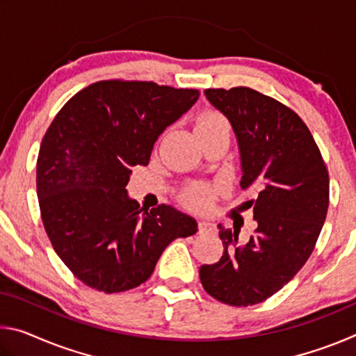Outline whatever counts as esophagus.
Returning <instances> with one entry per match:
<instances>
[{
    "mask_svg": "<svg viewBox=\"0 0 356 356\" xmlns=\"http://www.w3.org/2000/svg\"><path fill=\"white\" fill-rule=\"evenodd\" d=\"M197 229H200V232H213L215 225L207 220H201L200 222H197Z\"/></svg>",
    "mask_w": 356,
    "mask_h": 356,
    "instance_id": "esophagus-1",
    "label": "esophagus"
}]
</instances>
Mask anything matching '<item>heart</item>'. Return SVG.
Here are the masks:
<instances>
[{
    "instance_id": "1",
    "label": "heart",
    "mask_w": 356,
    "mask_h": 356,
    "mask_svg": "<svg viewBox=\"0 0 356 356\" xmlns=\"http://www.w3.org/2000/svg\"><path fill=\"white\" fill-rule=\"evenodd\" d=\"M196 134L200 138L215 134H229V122L216 110H204L197 114L195 122ZM216 195V190L210 185H193L185 188L180 195V201L184 206L190 207L193 210H207L212 206L213 197Z\"/></svg>"
}]
</instances>
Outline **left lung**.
<instances>
[{
	"instance_id": "obj_1",
	"label": "left lung",
	"mask_w": 356,
	"mask_h": 356,
	"mask_svg": "<svg viewBox=\"0 0 356 356\" xmlns=\"http://www.w3.org/2000/svg\"><path fill=\"white\" fill-rule=\"evenodd\" d=\"M236 131L243 190H252L257 229L245 245L236 227H220L218 262L202 265L210 297L257 305L287 284L308 261L327 218L330 177L321 150L297 113L251 88L204 91Z\"/></svg>"
}]
</instances>
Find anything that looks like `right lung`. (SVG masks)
<instances>
[{
    "mask_svg": "<svg viewBox=\"0 0 356 356\" xmlns=\"http://www.w3.org/2000/svg\"><path fill=\"white\" fill-rule=\"evenodd\" d=\"M200 99L197 89L104 80L65 104L38 156L40 216L53 250L84 284L105 293L149 280L172 240L197 231L171 206L130 200V168L149 163L163 130Z\"/></svg>",
    "mask_w": 356,
    "mask_h": 356,
    "instance_id": "obj_1",
    "label": "right lung"
}]
</instances>
